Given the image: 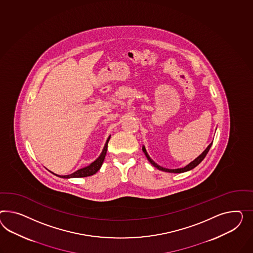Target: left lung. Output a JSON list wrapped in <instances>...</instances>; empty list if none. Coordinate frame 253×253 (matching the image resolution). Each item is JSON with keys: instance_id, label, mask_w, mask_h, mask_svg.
Here are the masks:
<instances>
[{"instance_id": "left-lung-1", "label": "left lung", "mask_w": 253, "mask_h": 253, "mask_svg": "<svg viewBox=\"0 0 253 253\" xmlns=\"http://www.w3.org/2000/svg\"><path fill=\"white\" fill-rule=\"evenodd\" d=\"M211 145L212 144H209L208 145V147L205 149L203 153H202V155H200L196 159H194L192 162H191L190 164L187 165L186 167L184 168H182V169H165V168H162V167H160V166H158L157 163H155L152 159H151L150 157L148 156V154H147V152L145 150V148L143 147V151H144V155L146 156L147 157V159H148V161L150 162L151 164L153 165L154 167H156L157 169H159V170H163L166 171V172H171V173H181V172H185V171L191 170L192 169H194L196 166H198L203 160H204V158L206 157V155H207V153L209 152L210 150V148H211Z\"/></svg>"}]
</instances>
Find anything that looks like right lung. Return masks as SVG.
Listing matches in <instances>:
<instances>
[{"mask_svg": "<svg viewBox=\"0 0 253 253\" xmlns=\"http://www.w3.org/2000/svg\"><path fill=\"white\" fill-rule=\"evenodd\" d=\"M109 139L110 136L108 138L106 144L104 146V149H103L101 155L99 156V157L96 159V161H94L92 164L89 165L88 167H85V168H83L81 169H78L77 171H75L74 173L70 174V175H66V176H59V175H56L53 172L54 175L58 176V177H61V178H84V177H88V176H92L94 174H96L97 171L100 169L101 166L103 164V161L105 159L106 157V154H107V150H108V144H109Z\"/></svg>", "mask_w": 253, "mask_h": 253, "instance_id": "1", "label": "right lung"}]
</instances>
